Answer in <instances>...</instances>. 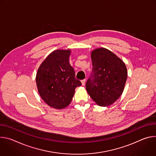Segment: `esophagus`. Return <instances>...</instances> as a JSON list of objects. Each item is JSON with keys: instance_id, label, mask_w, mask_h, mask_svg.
Wrapping results in <instances>:
<instances>
[{"instance_id": "34e87169", "label": "esophagus", "mask_w": 156, "mask_h": 156, "mask_svg": "<svg viewBox=\"0 0 156 156\" xmlns=\"http://www.w3.org/2000/svg\"><path fill=\"white\" fill-rule=\"evenodd\" d=\"M85 83H86V80L84 79V80H81V84H82V86H84L85 84Z\"/></svg>"}]
</instances>
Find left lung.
Instances as JSON below:
<instances>
[{"label": "left lung", "mask_w": 156, "mask_h": 156, "mask_svg": "<svg viewBox=\"0 0 156 156\" xmlns=\"http://www.w3.org/2000/svg\"><path fill=\"white\" fill-rule=\"evenodd\" d=\"M93 70L86 83L87 93L100 106H108L121 96L127 79L125 64L105 48L91 53Z\"/></svg>", "instance_id": "obj_1"}]
</instances>
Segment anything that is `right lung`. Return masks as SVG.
I'll return each instance as SVG.
<instances>
[{
    "label": "right lung",
    "mask_w": 156,
    "mask_h": 156,
    "mask_svg": "<svg viewBox=\"0 0 156 156\" xmlns=\"http://www.w3.org/2000/svg\"><path fill=\"white\" fill-rule=\"evenodd\" d=\"M70 54L69 49L54 51L42 63L36 74V84L41 98L57 109L67 107L75 88L81 85L70 65Z\"/></svg>",
    "instance_id": "obj_1"
}]
</instances>
